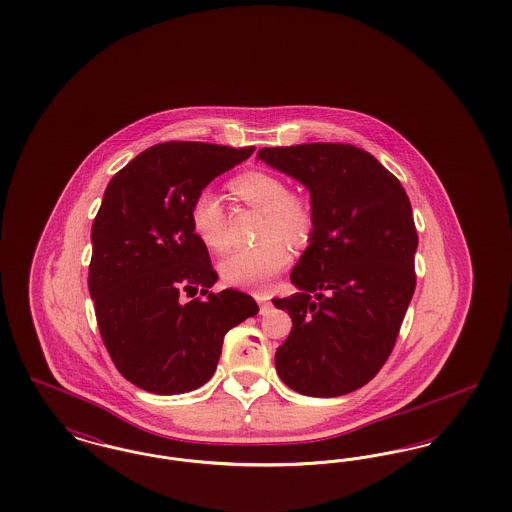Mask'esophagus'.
<instances>
[{
  "mask_svg": "<svg viewBox=\"0 0 512 512\" xmlns=\"http://www.w3.org/2000/svg\"><path fill=\"white\" fill-rule=\"evenodd\" d=\"M255 299H257V303L261 305V311H263V313H265L267 309H270V301H268V297L265 293H255Z\"/></svg>",
  "mask_w": 512,
  "mask_h": 512,
  "instance_id": "34e87169",
  "label": "esophagus"
}]
</instances>
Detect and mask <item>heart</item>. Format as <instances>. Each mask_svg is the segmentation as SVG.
Listing matches in <instances>:
<instances>
[{
    "mask_svg": "<svg viewBox=\"0 0 512 512\" xmlns=\"http://www.w3.org/2000/svg\"><path fill=\"white\" fill-rule=\"evenodd\" d=\"M232 190L249 207L265 213L263 238L268 240L230 251L220 261V276L230 286L261 290L290 263V249L284 242H307L313 228V211L305 197L290 194L286 182L270 172L240 174L234 178ZM190 220L195 236L209 249L222 251L228 245L226 213L213 192L203 190L195 195Z\"/></svg>",
    "mask_w": 512,
    "mask_h": 512,
    "instance_id": "b5f03b06",
    "label": "heart"
}]
</instances>
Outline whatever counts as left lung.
Wrapping results in <instances>:
<instances>
[{
    "label": "left lung",
    "mask_w": 512,
    "mask_h": 512,
    "mask_svg": "<svg viewBox=\"0 0 512 512\" xmlns=\"http://www.w3.org/2000/svg\"><path fill=\"white\" fill-rule=\"evenodd\" d=\"M257 159L303 184L313 211L309 245L290 274L297 293L272 299L293 322L276 372L309 397L359 390L388 361L413 299L411 201L359 147H263Z\"/></svg>",
    "instance_id": "left-lung-1"
}]
</instances>
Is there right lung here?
Segmentation results:
<instances>
[{"label":"right lung","instance_id":"obj_1","mask_svg":"<svg viewBox=\"0 0 512 512\" xmlns=\"http://www.w3.org/2000/svg\"><path fill=\"white\" fill-rule=\"evenodd\" d=\"M253 151L157 144L117 172L103 194L92 224L88 288L113 363L142 390L176 395L201 388L217 370L226 332L259 313L247 293H209L219 274L190 220L195 195ZM182 291L206 299L182 302Z\"/></svg>","mask_w":512,"mask_h":512}]
</instances>
